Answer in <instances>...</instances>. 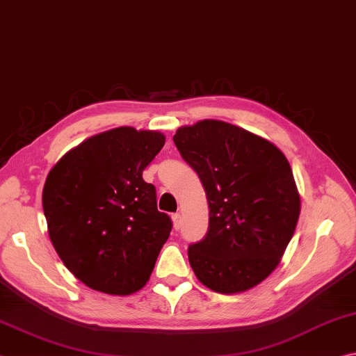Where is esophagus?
Masks as SVG:
<instances>
[{
	"instance_id": "1",
	"label": "esophagus",
	"mask_w": 356,
	"mask_h": 356,
	"mask_svg": "<svg viewBox=\"0 0 356 356\" xmlns=\"http://www.w3.org/2000/svg\"><path fill=\"white\" fill-rule=\"evenodd\" d=\"M172 222H173L175 229L181 228V216H179V214H172Z\"/></svg>"
}]
</instances>
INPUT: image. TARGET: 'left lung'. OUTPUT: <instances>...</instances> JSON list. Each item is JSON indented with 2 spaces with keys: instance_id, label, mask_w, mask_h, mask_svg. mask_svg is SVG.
I'll return each mask as SVG.
<instances>
[{
  "instance_id": "8db88e82",
  "label": "left lung",
  "mask_w": 356,
  "mask_h": 356,
  "mask_svg": "<svg viewBox=\"0 0 356 356\" xmlns=\"http://www.w3.org/2000/svg\"><path fill=\"white\" fill-rule=\"evenodd\" d=\"M173 142L208 198V233L188 250L195 277L219 294L263 283L300 216L289 161L264 137L213 118L178 128Z\"/></svg>"
}]
</instances>
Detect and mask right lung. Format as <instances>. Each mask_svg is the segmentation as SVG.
I'll return each instance as SVG.
<instances>
[{
  "instance_id": "obj_1",
  "label": "right lung",
  "mask_w": 356,
  "mask_h": 356,
  "mask_svg": "<svg viewBox=\"0 0 356 356\" xmlns=\"http://www.w3.org/2000/svg\"><path fill=\"white\" fill-rule=\"evenodd\" d=\"M165 143L159 131L120 127L89 137L49 170L42 204L65 267L90 289L129 296L147 284L172 229L142 172Z\"/></svg>"
}]
</instances>
